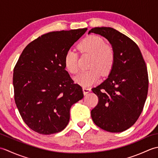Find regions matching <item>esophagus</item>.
Masks as SVG:
<instances>
[{
	"label": "esophagus",
	"mask_w": 158,
	"mask_h": 158,
	"mask_svg": "<svg viewBox=\"0 0 158 158\" xmlns=\"http://www.w3.org/2000/svg\"><path fill=\"white\" fill-rule=\"evenodd\" d=\"M83 94H84V95H86L87 94H88L89 92H91V88H85V87H83Z\"/></svg>",
	"instance_id": "1"
}]
</instances>
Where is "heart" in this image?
Returning a JSON list of instances; mask_svg holds the SVG:
<instances>
[{"mask_svg":"<svg viewBox=\"0 0 158 158\" xmlns=\"http://www.w3.org/2000/svg\"><path fill=\"white\" fill-rule=\"evenodd\" d=\"M79 49L83 53L92 56L89 66L92 69L80 73L74 78L77 83L87 88L98 81L100 73L106 75L110 72L115 62V53L101 37L95 35L83 39L79 44ZM64 62L69 73L75 74L79 71L78 56L73 50L70 49L66 53Z\"/></svg>","mask_w":158,"mask_h":158,"instance_id":"b5f03b06","label":"heart"}]
</instances>
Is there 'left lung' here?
Segmentation results:
<instances>
[{
    "instance_id": "8db88e82",
    "label": "left lung",
    "mask_w": 158,
    "mask_h": 158,
    "mask_svg": "<svg viewBox=\"0 0 158 158\" xmlns=\"http://www.w3.org/2000/svg\"><path fill=\"white\" fill-rule=\"evenodd\" d=\"M105 37L115 53L108 78L92 89L98 103L91 111L97 126L110 132H122L133 126L142 113L148 92V73L138 45L110 27L92 28Z\"/></svg>"
}]
</instances>
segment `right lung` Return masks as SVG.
Segmentation results:
<instances>
[{"instance_id":"obj_1","label":"right lung","mask_w":158,"mask_h":158,"mask_svg":"<svg viewBox=\"0 0 158 158\" xmlns=\"http://www.w3.org/2000/svg\"><path fill=\"white\" fill-rule=\"evenodd\" d=\"M87 28L47 33L26 47L13 70L16 106L23 122L41 135L61 132L70 109L83 98L65 70L64 57Z\"/></svg>"}]
</instances>
